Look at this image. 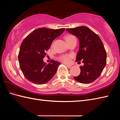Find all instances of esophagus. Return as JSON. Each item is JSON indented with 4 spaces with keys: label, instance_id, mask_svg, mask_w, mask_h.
I'll use <instances>...</instances> for the list:
<instances>
[{
    "label": "esophagus",
    "instance_id": "1",
    "mask_svg": "<svg viewBox=\"0 0 120 120\" xmlns=\"http://www.w3.org/2000/svg\"><path fill=\"white\" fill-rule=\"evenodd\" d=\"M67 67L68 68H73V65H67Z\"/></svg>",
    "mask_w": 120,
    "mask_h": 120
}]
</instances>
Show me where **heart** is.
<instances>
[{"instance_id": "obj_1", "label": "heart", "mask_w": 120, "mask_h": 120, "mask_svg": "<svg viewBox=\"0 0 120 120\" xmlns=\"http://www.w3.org/2000/svg\"><path fill=\"white\" fill-rule=\"evenodd\" d=\"M65 39L68 43L74 40H76V38L73 35H68L65 37ZM73 57L72 55H63L60 56L58 58V59L61 61L64 62L65 63H68L70 61L71 58H72Z\"/></svg>"}]
</instances>
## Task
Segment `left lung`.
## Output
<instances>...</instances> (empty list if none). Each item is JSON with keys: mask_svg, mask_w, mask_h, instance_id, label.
Returning a JSON list of instances; mask_svg holds the SVG:
<instances>
[{"mask_svg": "<svg viewBox=\"0 0 120 120\" xmlns=\"http://www.w3.org/2000/svg\"><path fill=\"white\" fill-rule=\"evenodd\" d=\"M66 30L79 39V49L76 61L84 63L80 67L79 75L74 78L82 83L93 82L101 75L106 64L107 54L102 41L98 34L85 26Z\"/></svg>", "mask_w": 120, "mask_h": 120, "instance_id": "left-lung-1", "label": "left lung"}]
</instances>
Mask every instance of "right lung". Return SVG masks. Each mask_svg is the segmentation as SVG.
<instances>
[{"instance_id":"obj_1","label":"right lung","mask_w":120,"mask_h":120,"mask_svg":"<svg viewBox=\"0 0 120 120\" xmlns=\"http://www.w3.org/2000/svg\"><path fill=\"white\" fill-rule=\"evenodd\" d=\"M58 29L41 28L34 30L22 41L19 53L20 68L27 80L37 85L47 82L55 75L60 63L52 60L48 64L43 62L52 41L64 32Z\"/></svg>"}]
</instances>
